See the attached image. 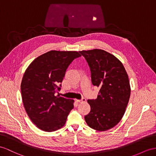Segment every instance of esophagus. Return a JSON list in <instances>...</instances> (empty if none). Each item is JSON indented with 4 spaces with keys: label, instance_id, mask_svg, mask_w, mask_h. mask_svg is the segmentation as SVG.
Listing matches in <instances>:
<instances>
[{
    "label": "esophagus",
    "instance_id": "esophagus-1",
    "mask_svg": "<svg viewBox=\"0 0 156 156\" xmlns=\"http://www.w3.org/2000/svg\"><path fill=\"white\" fill-rule=\"evenodd\" d=\"M86 101V99L84 98H82L81 99H76L77 102H85Z\"/></svg>",
    "mask_w": 156,
    "mask_h": 156
}]
</instances>
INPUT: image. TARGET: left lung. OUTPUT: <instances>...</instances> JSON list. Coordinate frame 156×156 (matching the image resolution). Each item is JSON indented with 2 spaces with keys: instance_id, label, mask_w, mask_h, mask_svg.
I'll return each instance as SVG.
<instances>
[{
  "instance_id": "1",
  "label": "left lung",
  "mask_w": 156,
  "mask_h": 156,
  "mask_svg": "<svg viewBox=\"0 0 156 156\" xmlns=\"http://www.w3.org/2000/svg\"><path fill=\"white\" fill-rule=\"evenodd\" d=\"M79 53L88 64L91 83L100 88L96 99L87 100L91 109L85 121L91 129L107 130L117 125L125 112L130 95L129 77L121 62L104 50Z\"/></svg>"
}]
</instances>
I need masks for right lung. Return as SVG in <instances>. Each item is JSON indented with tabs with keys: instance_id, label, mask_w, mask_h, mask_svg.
<instances>
[{
	"instance_id": "obj_1",
	"label": "right lung",
	"mask_w": 156,
	"mask_h": 156,
	"mask_svg": "<svg viewBox=\"0 0 156 156\" xmlns=\"http://www.w3.org/2000/svg\"><path fill=\"white\" fill-rule=\"evenodd\" d=\"M80 57L76 51H51L35 58L26 70L21 83L23 103L41 130L53 132L65 125L74 100L55 95L61 89L68 67Z\"/></svg>"
}]
</instances>
